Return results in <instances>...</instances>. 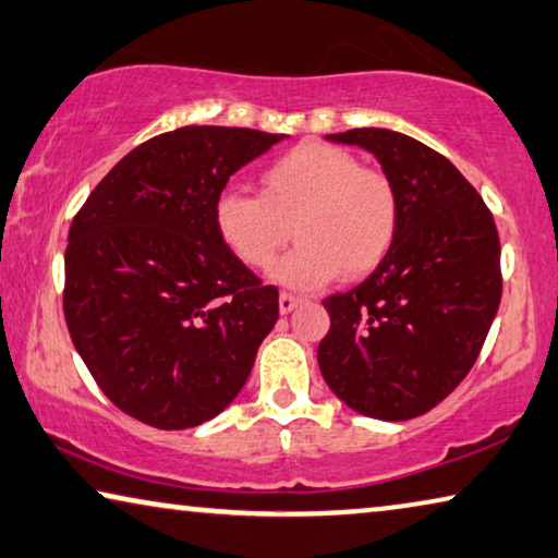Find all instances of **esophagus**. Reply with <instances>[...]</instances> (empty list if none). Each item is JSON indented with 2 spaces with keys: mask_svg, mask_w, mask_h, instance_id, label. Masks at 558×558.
<instances>
[{
  "mask_svg": "<svg viewBox=\"0 0 558 558\" xmlns=\"http://www.w3.org/2000/svg\"><path fill=\"white\" fill-rule=\"evenodd\" d=\"M299 302H302V299L294 296V294H289V291H281V294H279V312L281 314L294 312V308L299 306Z\"/></svg>",
  "mask_w": 558,
  "mask_h": 558,
  "instance_id": "1",
  "label": "esophagus"
}]
</instances>
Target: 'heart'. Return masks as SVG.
<instances>
[{
  "label": "heart",
  "instance_id": "b5f03b06",
  "mask_svg": "<svg viewBox=\"0 0 558 558\" xmlns=\"http://www.w3.org/2000/svg\"><path fill=\"white\" fill-rule=\"evenodd\" d=\"M399 217L391 179L327 142H302L274 159L259 174V196L225 192L214 202L219 242L250 269H269L294 229L299 246L274 269L291 289L372 274L397 242Z\"/></svg>",
  "mask_w": 558,
  "mask_h": 558
}]
</instances>
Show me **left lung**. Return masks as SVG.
Instances as JSON below:
<instances>
[{
  "label": "left lung",
  "instance_id": "1",
  "mask_svg": "<svg viewBox=\"0 0 558 558\" xmlns=\"http://www.w3.org/2000/svg\"><path fill=\"white\" fill-rule=\"evenodd\" d=\"M327 140L374 154L401 217L387 259L324 299L319 368L359 414L407 422L447 399L484 347L501 302L499 231L464 174L426 144L376 126Z\"/></svg>",
  "mask_w": 558,
  "mask_h": 558
}]
</instances>
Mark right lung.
<instances>
[{
	"mask_svg": "<svg viewBox=\"0 0 558 558\" xmlns=\"http://www.w3.org/2000/svg\"><path fill=\"white\" fill-rule=\"evenodd\" d=\"M284 134L182 126L132 149L70 227L64 319L111 404L157 428L225 411L279 319V291L214 229L234 171Z\"/></svg>",
	"mask_w": 558,
	"mask_h": 558,
	"instance_id": "obj_1",
	"label": "right lung"
}]
</instances>
